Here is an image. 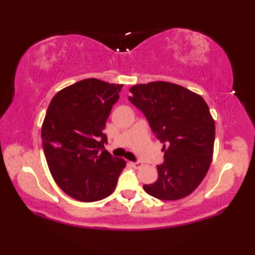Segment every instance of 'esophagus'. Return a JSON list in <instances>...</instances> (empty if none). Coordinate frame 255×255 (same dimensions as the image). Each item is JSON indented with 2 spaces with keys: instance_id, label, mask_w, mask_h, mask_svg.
Returning <instances> with one entry per match:
<instances>
[{
  "instance_id": "obj_1",
  "label": "esophagus",
  "mask_w": 255,
  "mask_h": 255,
  "mask_svg": "<svg viewBox=\"0 0 255 255\" xmlns=\"http://www.w3.org/2000/svg\"><path fill=\"white\" fill-rule=\"evenodd\" d=\"M134 169H140V167L142 166V162H140V161H137V162H131L130 163Z\"/></svg>"
}]
</instances>
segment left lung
<instances>
[{
	"label": "left lung",
	"instance_id": "8db88e82",
	"mask_svg": "<svg viewBox=\"0 0 255 255\" xmlns=\"http://www.w3.org/2000/svg\"><path fill=\"white\" fill-rule=\"evenodd\" d=\"M128 100L147 117L163 143L164 163L156 165V182L143 185L151 196L177 200L204 180L213 160L215 121L197 93L175 83L156 81L131 86Z\"/></svg>",
	"mask_w": 255,
	"mask_h": 255
}]
</instances>
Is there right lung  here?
<instances>
[{"label":"right lung","instance_id":"1","mask_svg":"<svg viewBox=\"0 0 255 255\" xmlns=\"http://www.w3.org/2000/svg\"><path fill=\"white\" fill-rule=\"evenodd\" d=\"M122 88L85 79L59 91L47 110L41 139L48 167L58 186L80 202L110 196L126 166L104 149L103 132Z\"/></svg>","mask_w":255,"mask_h":255}]
</instances>
